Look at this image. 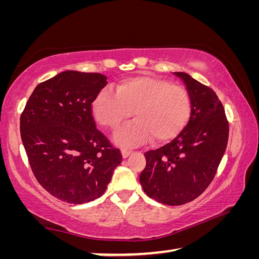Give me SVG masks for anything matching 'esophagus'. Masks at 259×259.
I'll return each mask as SVG.
<instances>
[{
    "label": "esophagus",
    "instance_id": "34e87169",
    "mask_svg": "<svg viewBox=\"0 0 259 259\" xmlns=\"http://www.w3.org/2000/svg\"><path fill=\"white\" fill-rule=\"evenodd\" d=\"M121 154H122V157H123V159H126V157L133 154V152L129 151V150H121Z\"/></svg>",
    "mask_w": 259,
    "mask_h": 259
}]
</instances>
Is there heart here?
<instances>
[{
	"instance_id": "1",
	"label": "heart",
	"mask_w": 259,
	"mask_h": 259,
	"mask_svg": "<svg viewBox=\"0 0 259 259\" xmlns=\"http://www.w3.org/2000/svg\"><path fill=\"white\" fill-rule=\"evenodd\" d=\"M117 94L103 89L95 98L93 112L109 129H116L134 115L136 119L114 135L121 146H137L152 137L154 144L171 142L185 129L191 116V98L185 89L164 78L136 76L117 85Z\"/></svg>"
}]
</instances>
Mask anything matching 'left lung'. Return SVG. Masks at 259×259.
<instances>
[{
	"mask_svg": "<svg viewBox=\"0 0 259 259\" xmlns=\"http://www.w3.org/2000/svg\"><path fill=\"white\" fill-rule=\"evenodd\" d=\"M191 98V116L182 134L166 145L145 153L139 176L144 192L168 205L194 200L216 175L229 140V122L217 95L184 72H175Z\"/></svg>",
	"mask_w": 259,
	"mask_h": 259,
	"instance_id": "1",
	"label": "left lung"
}]
</instances>
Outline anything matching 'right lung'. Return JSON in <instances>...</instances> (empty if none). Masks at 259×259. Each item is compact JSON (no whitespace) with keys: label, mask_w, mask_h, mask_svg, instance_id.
Instances as JSON below:
<instances>
[{"label":"right lung","mask_w":259,"mask_h":259,"mask_svg":"<svg viewBox=\"0 0 259 259\" xmlns=\"http://www.w3.org/2000/svg\"><path fill=\"white\" fill-rule=\"evenodd\" d=\"M99 73L65 71L35 88L20 116L30 168L42 187L82 204L106 191L122 155L96 129L91 104L107 84Z\"/></svg>","instance_id":"right-lung-1"}]
</instances>
